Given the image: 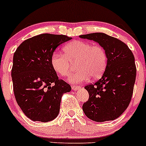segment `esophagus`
<instances>
[{
	"label": "esophagus",
	"mask_w": 146,
	"mask_h": 146,
	"mask_svg": "<svg viewBox=\"0 0 146 146\" xmlns=\"http://www.w3.org/2000/svg\"><path fill=\"white\" fill-rule=\"evenodd\" d=\"M79 88H80V86H72V89L73 90H78Z\"/></svg>",
	"instance_id": "obj_1"
}]
</instances>
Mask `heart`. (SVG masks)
Instances as JSON below:
<instances>
[{
    "label": "heart",
    "mask_w": 146,
    "mask_h": 146,
    "mask_svg": "<svg viewBox=\"0 0 146 146\" xmlns=\"http://www.w3.org/2000/svg\"><path fill=\"white\" fill-rule=\"evenodd\" d=\"M64 55L54 53L50 58L52 68L59 76L68 77L76 63L77 72L70 76L71 83H81L90 77L100 78L105 71L108 56L104 48L83 40H74L63 49Z\"/></svg>",
    "instance_id": "b5f03b06"
}]
</instances>
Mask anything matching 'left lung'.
<instances>
[{
    "label": "left lung",
    "mask_w": 146,
    "mask_h": 146,
    "mask_svg": "<svg viewBox=\"0 0 146 146\" xmlns=\"http://www.w3.org/2000/svg\"><path fill=\"white\" fill-rule=\"evenodd\" d=\"M104 48L108 63L102 77L85 88L89 99L83 103L85 115L96 122L118 118L129 106L136 76L135 58L125 43L103 33L79 36Z\"/></svg>",
    "instance_id": "8db88e82"
}]
</instances>
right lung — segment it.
Masks as SVG:
<instances>
[{"label": "right lung", "mask_w": 146, "mask_h": 146, "mask_svg": "<svg viewBox=\"0 0 146 146\" xmlns=\"http://www.w3.org/2000/svg\"><path fill=\"white\" fill-rule=\"evenodd\" d=\"M72 39L44 33L28 38L13 55L11 70L13 91L23 113L33 121L48 122L58 116L63 94L71 87L58 79L50 58L56 48Z\"/></svg>", "instance_id": "right-lung-1"}]
</instances>
